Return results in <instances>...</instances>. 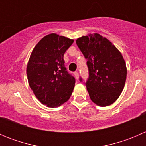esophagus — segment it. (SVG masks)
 Masks as SVG:
<instances>
[{"instance_id": "1", "label": "esophagus", "mask_w": 146, "mask_h": 146, "mask_svg": "<svg viewBox=\"0 0 146 146\" xmlns=\"http://www.w3.org/2000/svg\"><path fill=\"white\" fill-rule=\"evenodd\" d=\"M74 75H75V77H76V78L78 80V79L79 78V73H78V72L76 71L74 73Z\"/></svg>"}]
</instances>
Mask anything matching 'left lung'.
Masks as SVG:
<instances>
[{
  "label": "left lung",
  "instance_id": "1",
  "mask_svg": "<svg viewBox=\"0 0 146 146\" xmlns=\"http://www.w3.org/2000/svg\"><path fill=\"white\" fill-rule=\"evenodd\" d=\"M76 44L88 60L89 78L85 85L91 100L100 107L113 104L124 88L127 74L121 54L98 33L81 36Z\"/></svg>",
  "mask_w": 146,
  "mask_h": 146
}]
</instances>
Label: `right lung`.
<instances>
[{
	"instance_id": "obj_1",
	"label": "right lung",
	"mask_w": 146,
	"mask_h": 146,
	"mask_svg": "<svg viewBox=\"0 0 146 146\" xmlns=\"http://www.w3.org/2000/svg\"><path fill=\"white\" fill-rule=\"evenodd\" d=\"M73 39L49 34L35 46L29 57L27 75L29 87L38 100L48 107L67 102L76 79L65 67L64 55Z\"/></svg>"
}]
</instances>
